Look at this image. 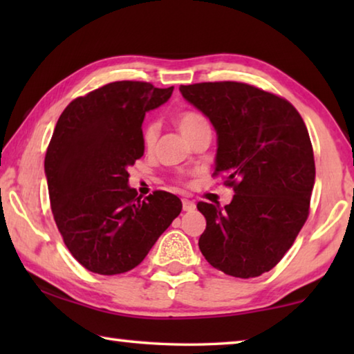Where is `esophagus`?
Wrapping results in <instances>:
<instances>
[{
    "mask_svg": "<svg viewBox=\"0 0 354 354\" xmlns=\"http://www.w3.org/2000/svg\"><path fill=\"white\" fill-rule=\"evenodd\" d=\"M183 209L185 212H192L195 209V203L187 198H183Z\"/></svg>",
    "mask_w": 354,
    "mask_h": 354,
    "instance_id": "1",
    "label": "esophagus"
}]
</instances>
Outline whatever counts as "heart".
Returning a JSON list of instances; mask_svg holds the SVG:
<instances>
[{"label": "heart", "instance_id": "heart-1", "mask_svg": "<svg viewBox=\"0 0 354 354\" xmlns=\"http://www.w3.org/2000/svg\"><path fill=\"white\" fill-rule=\"evenodd\" d=\"M206 124H209L206 117L196 111H185L183 113H179L178 117V128L185 137H189L192 133H195V131L201 127H206ZM158 136H159V123L154 122V120H148L142 128L143 145L147 148H151L156 143V140H158Z\"/></svg>", "mask_w": 354, "mask_h": 354}]
</instances>
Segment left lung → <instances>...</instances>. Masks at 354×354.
Segmentation results:
<instances>
[{
  "label": "left lung",
  "instance_id": "left-lung-1",
  "mask_svg": "<svg viewBox=\"0 0 354 354\" xmlns=\"http://www.w3.org/2000/svg\"><path fill=\"white\" fill-rule=\"evenodd\" d=\"M179 92L212 123L215 175L234 189L225 207L196 205L206 218L201 253L231 277H259L283 259L309 215L315 164L306 124L289 101L243 82Z\"/></svg>",
  "mask_w": 354,
  "mask_h": 354
}]
</instances>
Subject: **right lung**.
<instances>
[{
  "label": "right lung",
  "instance_id": "obj_1",
  "mask_svg": "<svg viewBox=\"0 0 354 354\" xmlns=\"http://www.w3.org/2000/svg\"><path fill=\"white\" fill-rule=\"evenodd\" d=\"M171 92L149 82H111L71 101L57 120L45 156L51 211L70 253L87 270H133L181 212L173 194L156 190L142 200L128 184V167L145 151V113Z\"/></svg>",
  "mask_w": 354,
  "mask_h": 354
}]
</instances>
